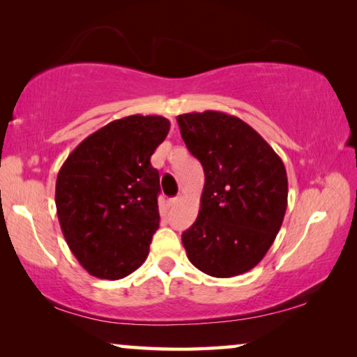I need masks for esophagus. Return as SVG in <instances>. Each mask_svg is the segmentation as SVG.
Instances as JSON below:
<instances>
[{
  "mask_svg": "<svg viewBox=\"0 0 357 357\" xmlns=\"http://www.w3.org/2000/svg\"><path fill=\"white\" fill-rule=\"evenodd\" d=\"M178 200H179L178 197H172V199H168V200H167V205H168V206L176 205V204H178Z\"/></svg>",
  "mask_w": 357,
  "mask_h": 357,
  "instance_id": "1",
  "label": "esophagus"
}]
</instances>
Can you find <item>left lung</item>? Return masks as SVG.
<instances>
[{
    "label": "left lung",
    "mask_w": 357,
    "mask_h": 357,
    "mask_svg": "<svg viewBox=\"0 0 357 357\" xmlns=\"http://www.w3.org/2000/svg\"><path fill=\"white\" fill-rule=\"evenodd\" d=\"M176 120L205 173L199 216L183 232L189 261L213 278L247 273L264 258L284 221L289 195L284 163L237 116L206 110Z\"/></svg>",
    "instance_id": "left-lung-1"
}]
</instances>
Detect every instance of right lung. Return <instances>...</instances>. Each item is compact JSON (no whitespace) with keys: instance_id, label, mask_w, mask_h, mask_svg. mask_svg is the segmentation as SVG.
<instances>
[{"instance_id":"1","label":"right lung","mask_w":357,"mask_h":357,"mask_svg":"<svg viewBox=\"0 0 357 357\" xmlns=\"http://www.w3.org/2000/svg\"><path fill=\"white\" fill-rule=\"evenodd\" d=\"M168 131L169 121L158 115L114 120L79 142L61 167V229L94 278H126L146 261L160 222V176L151 157Z\"/></svg>"}]
</instances>
